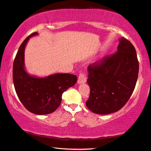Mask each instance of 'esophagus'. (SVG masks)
I'll list each match as a JSON object with an SVG mask.
<instances>
[{"mask_svg": "<svg viewBox=\"0 0 151 151\" xmlns=\"http://www.w3.org/2000/svg\"><path fill=\"white\" fill-rule=\"evenodd\" d=\"M87 81V77L86 75L83 73H80V75H78V81L77 83L78 84H81V83H85Z\"/></svg>", "mask_w": 151, "mask_h": 151, "instance_id": "esophagus-1", "label": "esophagus"}]
</instances>
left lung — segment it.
I'll use <instances>...</instances> for the list:
<instances>
[{
  "instance_id": "left-lung-1",
  "label": "left lung",
  "mask_w": 151,
  "mask_h": 151,
  "mask_svg": "<svg viewBox=\"0 0 151 151\" xmlns=\"http://www.w3.org/2000/svg\"><path fill=\"white\" fill-rule=\"evenodd\" d=\"M90 95L87 107L94 113L107 114L124 106L133 93L139 63L135 47L125 38L119 39L117 51L88 66Z\"/></svg>"
}]
</instances>
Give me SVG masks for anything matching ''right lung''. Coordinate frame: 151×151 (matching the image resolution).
<instances>
[{
	"label": "right lung",
	"instance_id": "1",
	"mask_svg": "<svg viewBox=\"0 0 151 151\" xmlns=\"http://www.w3.org/2000/svg\"><path fill=\"white\" fill-rule=\"evenodd\" d=\"M34 32L21 44L13 62V81L20 102L28 111L37 114H47L60 106L62 93L75 85L76 75L55 74L44 78L30 76L24 68V50Z\"/></svg>",
	"mask_w": 151,
	"mask_h": 151
}]
</instances>
